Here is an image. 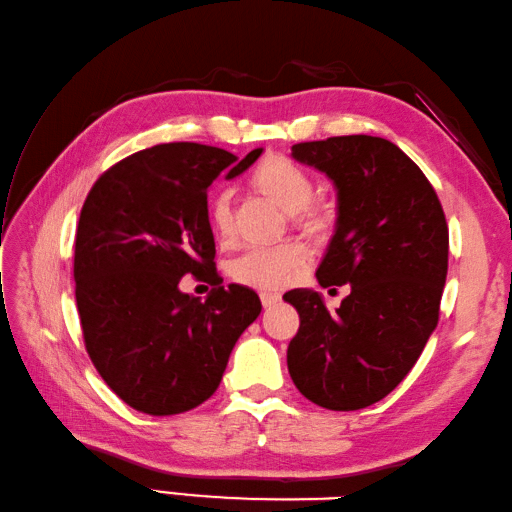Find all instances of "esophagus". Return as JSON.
Returning <instances> with one entry per match:
<instances>
[{"mask_svg": "<svg viewBox=\"0 0 512 512\" xmlns=\"http://www.w3.org/2000/svg\"><path fill=\"white\" fill-rule=\"evenodd\" d=\"M259 299H261V305H264V307H266V310H268V307H272V305H277V303L281 301V296H279V294H270V292H264V294H261V296H259Z\"/></svg>", "mask_w": 512, "mask_h": 512, "instance_id": "1", "label": "esophagus"}]
</instances>
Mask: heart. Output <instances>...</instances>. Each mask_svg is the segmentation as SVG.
Wrapping results in <instances>:
<instances>
[{"label": "heart", "instance_id": "heart-1", "mask_svg": "<svg viewBox=\"0 0 512 512\" xmlns=\"http://www.w3.org/2000/svg\"><path fill=\"white\" fill-rule=\"evenodd\" d=\"M253 185L283 211H301L307 224L318 227L327 218V211L312 200L314 183L301 165L285 157H268L253 172ZM231 202L233 189L222 187L211 200V224L220 237L231 233ZM310 251L299 240H288L272 246H251L229 261V277L253 290L277 292L288 288L307 266Z\"/></svg>", "mask_w": 512, "mask_h": 512}]
</instances>
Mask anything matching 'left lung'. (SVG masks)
<instances>
[{
    "label": "left lung",
    "instance_id": "left-lung-1",
    "mask_svg": "<svg viewBox=\"0 0 512 512\" xmlns=\"http://www.w3.org/2000/svg\"><path fill=\"white\" fill-rule=\"evenodd\" d=\"M292 159L336 187L338 220L316 270L323 288L351 285L329 312L323 294L296 288L299 312L288 371L301 395L327 410L384 399L417 364L438 323L449 231L434 187L406 152L371 135L292 146Z\"/></svg>",
    "mask_w": 512,
    "mask_h": 512
}]
</instances>
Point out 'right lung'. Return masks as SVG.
Listing matches in <instances>:
<instances>
[{
	"label": "right lung",
	"mask_w": 512,
	"mask_h": 512,
	"mask_svg": "<svg viewBox=\"0 0 512 512\" xmlns=\"http://www.w3.org/2000/svg\"><path fill=\"white\" fill-rule=\"evenodd\" d=\"M261 150L237 161L222 148L161 144L91 187L76 233V305L93 366L130 408L168 417L200 406L259 316L251 288L218 277L207 189L246 172ZM189 274L214 285L205 302L180 290Z\"/></svg>",
	"instance_id": "add662e5"
}]
</instances>
